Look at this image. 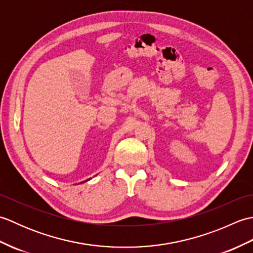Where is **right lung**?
<instances>
[{
	"instance_id": "add662e5",
	"label": "right lung",
	"mask_w": 253,
	"mask_h": 253,
	"mask_svg": "<svg viewBox=\"0 0 253 253\" xmlns=\"http://www.w3.org/2000/svg\"><path fill=\"white\" fill-rule=\"evenodd\" d=\"M88 180H89V179H88Z\"/></svg>"
}]
</instances>
